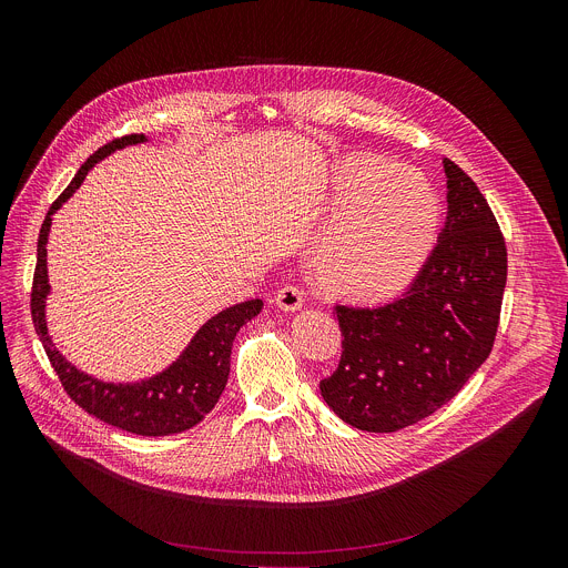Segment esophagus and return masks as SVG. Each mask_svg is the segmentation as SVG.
Listing matches in <instances>:
<instances>
[{"instance_id": "1", "label": "esophagus", "mask_w": 568, "mask_h": 568, "mask_svg": "<svg viewBox=\"0 0 568 568\" xmlns=\"http://www.w3.org/2000/svg\"><path fill=\"white\" fill-rule=\"evenodd\" d=\"M274 303L283 310V312H296L303 305V290L296 285H285L276 292Z\"/></svg>"}]
</instances>
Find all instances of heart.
<instances>
[{"label":"heart","mask_w":568,"mask_h":568,"mask_svg":"<svg viewBox=\"0 0 568 568\" xmlns=\"http://www.w3.org/2000/svg\"><path fill=\"white\" fill-rule=\"evenodd\" d=\"M438 215V197L423 175L390 171L368 178L316 250L321 287L359 303L407 290L434 247Z\"/></svg>","instance_id":"1"}]
</instances>
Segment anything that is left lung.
<instances>
[{
    "label": "left lung",
    "instance_id": "1",
    "mask_svg": "<svg viewBox=\"0 0 568 568\" xmlns=\"http://www.w3.org/2000/svg\"><path fill=\"white\" fill-rule=\"evenodd\" d=\"M447 217L438 245L399 298L337 305V371L318 388L351 427L390 434L438 412L488 359L508 276L501 229L478 186L443 159Z\"/></svg>",
    "mask_w": 568,
    "mask_h": 568
}]
</instances>
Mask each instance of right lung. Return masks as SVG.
Instances as JSON below:
<instances>
[{"label": "right lung", "instance_id": "right-lung-1", "mask_svg": "<svg viewBox=\"0 0 568 568\" xmlns=\"http://www.w3.org/2000/svg\"><path fill=\"white\" fill-rule=\"evenodd\" d=\"M143 141H148L145 134H128L99 148L78 169L75 178L62 191V195L51 204L38 237V265L31 292V314L36 333L40 335L53 371L58 373L64 390L78 407H83L90 416L112 427L136 436H171L202 423L204 416L217 404L229 379L233 339L247 321L261 314V298L231 305L211 316L171 366L141 382H103L75 368L53 346L47 328V296L51 292L47 272V242L53 213L80 189L88 173L101 159L125 145H136Z\"/></svg>", "mask_w": 568, "mask_h": 568}]
</instances>
